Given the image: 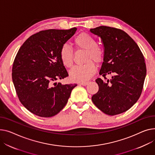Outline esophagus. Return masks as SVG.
Returning <instances> with one entry per match:
<instances>
[{"label": "esophagus", "mask_w": 155, "mask_h": 155, "mask_svg": "<svg viewBox=\"0 0 155 155\" xmlns=\"http://www.w3.org/2000/svg\"><path fill=\"white\" fill-rule=\"evenodd\" d=\"M88 84V82H81L80 85H83V86H86Z\"/></svg>", "instance_id": "esophagus-1"}]
</instances>
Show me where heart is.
Wrapping results in <instances>:
<instances>
[{
	"label": "heart",
	"mask_w": 155,
	"mask_h": 155,
	"mask_svg": "<svg viewBox=\"0 0 155 155\" xmlns=\"http://www.w3.org/2000/svg\"><path fill=\"white\" fill-rule=\"evenodd\" d=\"M76 47L86 51L85 64L75 66L70 73L71 80L74 81L84 82L88 80L96 72V67L93 61L99 64L104 58V51L97 45L96 40L86 33L78 35L74 39ZM60 58L63 65L71 68L73 65L74 50L67 44H64L60 49Z\"/></svg>",
	"instance_id": "1"
}]
</instances>
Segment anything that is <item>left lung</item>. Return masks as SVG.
I'll return each mask as SVG.
<instances>
[{
	"label": "left lung",
	"mask_w": 155,
	"mask_h": 155,
	"mask_svg": "<svg viewBox=\"0 0 155 155\" xmlns=\"http://www.w3.org/2000/svg\"><path fill=\"white\" fill-rule=\"evenodd\" d=\"M90 32L101 38L104 58L96 79L98 91L91 97L95 105L108 115H116L129 110L139 99L147 74L144 56L137 43L124 31L100 26ZM108 74L114 76L109 81Z\"/></svg>",
	"instance_id": "8db88e82"
}]
</instances>
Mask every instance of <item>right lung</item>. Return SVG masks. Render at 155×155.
Here are the masks:
<instances>
[{
    "label": "right lung",
    "mask_w": 155,
    "mask_h": 155,
    "mask_svg": "<svg viewBox=\"0 0 155 155\" xmlns=\"http://www.w3.org/2000/svg\"><path fill=\"white\" fill-rule=\"evenodd\" d=\"M77 28L40 31L26 40L14 59L12 77L18 98L33 114L51 117L67 104L77 85L54 82L68 76L60 49Z\"/></svg>",
    "instance_id": "right-lung-1"
}]
</instances>
